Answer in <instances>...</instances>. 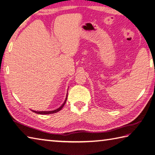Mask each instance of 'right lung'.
<instances>
[{"label": "right lung", "instance_id": "add662e5", "mask_svg": "<svg viewBox=\"0 0 155 155\" xmlns=\"http://www.w3.org/2000/svg\"><path fill=\"white\" fill-rule=\"evenodd\" d=\"M67 97H68V96L67 95V97H66V100L64 101V103L62 104L61 105V106L60 107H59L58 108H57V109H56V110H51V111H35V110H32V111H33L34 113H37V114H52V113H57V112L60 111V110L62 109V107H63L64 106L66 102H67Z\"/></svg>", "mask_w": 155, "mask_h": 155}]
</instances>
